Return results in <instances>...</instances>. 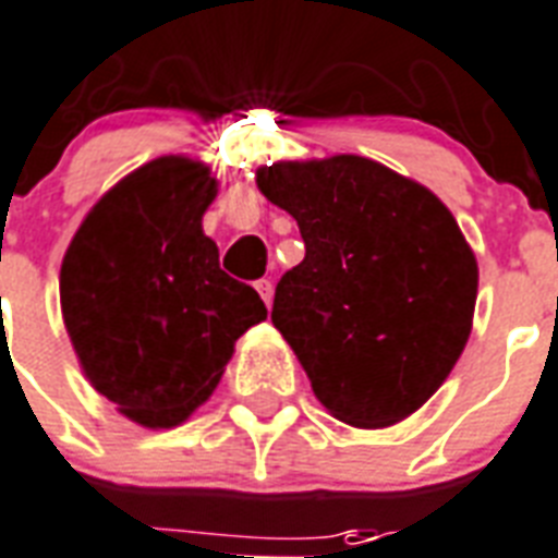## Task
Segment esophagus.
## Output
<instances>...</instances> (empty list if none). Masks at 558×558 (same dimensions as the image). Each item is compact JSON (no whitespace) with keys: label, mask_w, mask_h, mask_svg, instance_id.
Instances as JSON below:
<instances>
[{"label":"esophagus","mask_w":558,"mask_h":558,"mask_svg":"<svg viewBox=\"0 0 558 558\" xmlns=\"http://www.w3.org/2000/svg\"><path fill=\"white\" fill-rule=\"evenodd\" d=\"M256 291H258V296L265 300V305H270V302H274V282H270V279H258Z\"/></svg>","instance_id":"esophagus-1"}]
</instances>
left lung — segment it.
<instances>
[{
	"label": "left lung",
	"instance_id": "left-lung-1",
	"mask_svg": "<svg viewBox=\"0 0 558 558\" xmlns=\"http://www.w3.org/2000/svg\"><path fill=\"white\" fill-rule=\"evenodd\" d=\"M256 184L305 242L270 319L316 400L363 429L403 421L470 340L478 265L458 221L426 186L356 155L282 160Z\"/></svg>",
	"mask_w": 558,
	"mask_h": 558
}]
</instances>
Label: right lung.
<instances>
[{"label": "right lung", "mask_w": 558, "mask_h": 558, "mask_svg": "<svg viewBox=\"0 0 558 558\" xmlns=\"http://www.w3.org/2000/svg\"><path fill=\"white\" fill-rule=\"evenodd\" d=\"M213 198L207 167L158 158L102 195L62 258V319L83 372L141 426L186 421L221 380L233 342L267 316L204 235Z\"/></svg>", "instance_id": "1"}]
</instances>
